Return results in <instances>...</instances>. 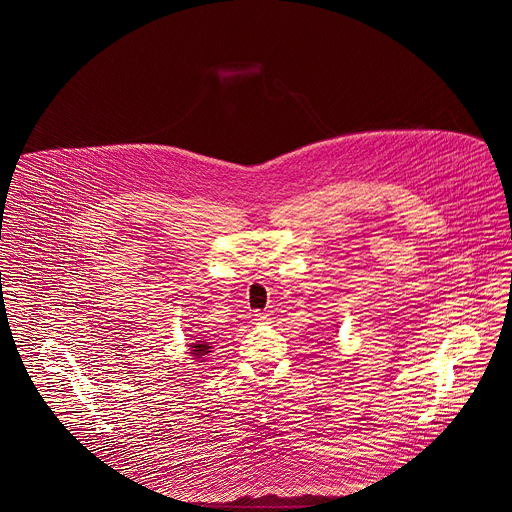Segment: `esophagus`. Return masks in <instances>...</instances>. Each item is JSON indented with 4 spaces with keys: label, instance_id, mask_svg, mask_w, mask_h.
<instances>
[{
    "label": "esophagus",
    "instance_id": "esophagus-1",
    "mask_svg": "<svg viewBox=\"0 0 512 512\" xmlns=\"http://www.w3.org/2000/svg\"><path fill=\"white\" fill-rule=\"evenodd\" d=\"M268 317H270V315L265 313V311H263V313H261V311H257V313H255V320H259L261 324H267L268 320H270Z\"/></svg>",
    "mask_w": 512,
    "mask_h": 512
}]
</instances>
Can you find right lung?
<instances>
[{"label":"right lung","instance_id":"add662e5","mask_svg":"<svg viewBox=\"0 0 512 512\" xmlns=\"http://www.w3.org/2000/svg\"><path fill=\"white\" fill-rule=\"evenodd\" d=\"M194 349H192V355H195L197 359L201 357V355H207L209 353V349H211V345H207V343H201V341H197L192 345Z\"/></svg>","mask_w":512,"mask_h":512}]
</instances>
